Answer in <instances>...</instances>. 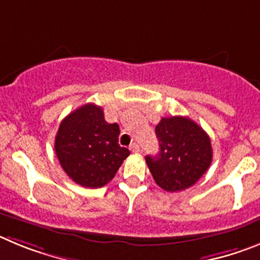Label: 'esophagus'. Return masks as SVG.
I'll list each match as a JSON object with an SVG mask.
<instances>
[{"label":"esophagus","mask_w":260,"mask_h":260,"mask_svg":"<svg viewBox=\"0 0 260 260\" xmlns=\"http://www.w3.org/2000/svg\"><path fill=\"white\" fill-rule=\"evenodd\" d=\"M129 149H131V151H132V153H139V151H140V145L136 144V142H133V144L129 146Z\"/></svg>","instance_id":"1"}]
</instances>
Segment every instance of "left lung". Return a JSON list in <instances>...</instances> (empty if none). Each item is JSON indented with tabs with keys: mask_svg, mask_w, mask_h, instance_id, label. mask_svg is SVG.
Returning a JSON list of instances; mask_svg holds the SVG:
<instances>
[{
	"mask_svg": "<svg viewBox=\"0 0 260 260\" xmlns=\"http://www.w3.org/2000/svg\"><path fill=\"white\" fill-rule=\"evenodd\" d=\"M155 135L159 153L146 156L155 182L172 193L190 188L212 162L209 135L186 116L162 118L155 127Z\"/></svg>",
	"mask_w": 260,
	"mask_h": 260,
	"instance_id": "left-lung-1",
	"label": "left lung"
}]
</instances>
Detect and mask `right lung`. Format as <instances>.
I'll list each match as a JSON object with an SVG mask.
<instances>
[{
	"label": "right lung",
	"mask_w": 260,
	"mask_h": 260,
	"mask_svg": "<svg viewBox=\"0 0 260 260\" xmlns=\"http://www.w3.org/2000/svg\"><path fill=\"white\" fill-rule=\"evenodd\" d=\"M120 129L105 120L102 107L86 104L63 119L55 136V154L67 176L85 188L111 181L131 154L118 144Z\"/></svg>",
	"instance_id": "obj_1"
}]
</instances>
